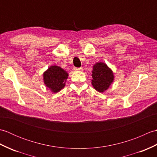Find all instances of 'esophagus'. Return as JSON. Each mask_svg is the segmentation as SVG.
<instances>
[{"mask_svg": "<svg viewBox=\"0 0 157 157\" xmlns=\"http://www.w3.org/2000/svg\"><path fill=\"white\" fill-rule=\"evenodd\" d=\"M75 71H82V68L81 67H74Z\"/></svg>", "mask_w": 157, "mask_h": 157, "instance_id": "obj_1", "label": "esophagus"}]
</instances>
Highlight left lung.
<instances>
[{
    "label": "left lung",
    "mask_w": 157,
    "mask_h": 157,
    "mask_svg": "<svg viewBox=\"0 0 157 157\" xmlns=\"http://www.w3.org/2000/svg\"><path fill=\"white\" fill-rule=\"evenodd\" d=\"M92 84L96 90L103 92L113 81V74L111 69L104 63H98L93 67Z\"/></svg>",
    "instance_id": "8db88e82"
}]
</instances>
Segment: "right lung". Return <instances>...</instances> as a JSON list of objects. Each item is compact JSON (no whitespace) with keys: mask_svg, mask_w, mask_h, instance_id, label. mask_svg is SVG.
<instances>
[{"mask_svg":"<svg viewBox=\"0 0 157 157\" xmlns=\"http://www.w3.org/2000/svg\"><path fill=\"white\" fill-rule=\"evenodd\" d=\"M44 82L53 92H58L64 88L68 73L58 66H51L44 73Z\"/></svg>","mask_w":157,"mask_h":157,"instance_id":"obj_1","label":"right lung"}]
</instances>
